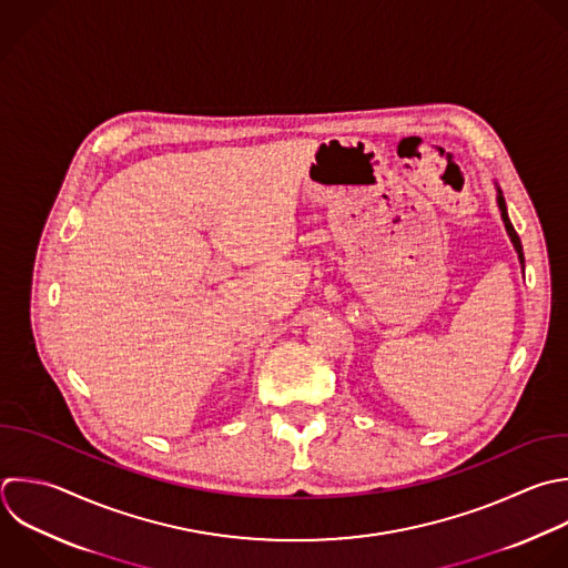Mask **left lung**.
Wrapping results in <instances>:
<instances>
[{
	"label": "left lung",
	"instance_id": "left-lung-1",
	"mask_svg": "<svg viewBox=\"0 0 568 568\" xmlns=\"http://www.w3.org/2000/svg\"><path fill=\"white\" fill-rule=\"evenodd\" d=\"M495 191H497V209H499V215H501V222H504V229H506V235H508V240H510V244H513V248H515V253H517V260H519V266H521V271H524V253H521V242H519V237H517V233H515V229H513V224H510V220H508V213H506V202H504V195H501V189L495 184Z\"/></svg>",
	"mask_w": 568,
	"mask_h": 568
}]
</instances>
